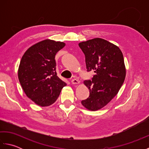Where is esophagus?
I'll list each match as a JSON object with an SVG mask.
<instances>
[{"label": "esophagus", "mask_w": 149, "mask_h": 149, "mask_svg": "<svg viewBox=\"0 0 149 149\" xmlns=\"http://www.w3.org/2000/svg\"><path fill=\"white\" fill-rule=\"evenodd\" d=\"M71 83L73 84H79V80L76 79H73L71 80Z\"/></svg>", "instance_id": "obj_1"}]
</instances>
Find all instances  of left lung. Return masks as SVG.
I'll use <instances>...</instances> for the list:
<instances>
[{
	"label": "left lung",
	"mask_w": 149,
	"mask_h": 149,
	"mask_svg": "<svg viewBox=\"0 0 149 149\" xmlns=\"http://www.w3.org/2000/svg\"><path fill=\"white\" fill-rule=\"evenodd\" d=\"M79 46L85 56L87 72H95L91 81H84L90 95L81 104L89 110H99L116 96L124 82L122 52L117 46L99 38L81 42Z\"/></svg>",
	"instance_id": "1"
}]
</instances>
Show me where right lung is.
Wrapping results in <instances>:
<instances>
[{
	"mask_svg": "<svg viewBox=\"0 0 149 149\" xmlns=\"http://www.w3.org/2000/svg\"><path fill=\"white\" fill-rule=\"evenodd\" d=\"M65 43L45 40L31 47L22 56L18 76L28 98L37 105L56 102L66 83L58 77L55 56Z\"/></svg>",
	"mask_w": 149,
	"mask_h": 149,
	"instance_id": "1",
	"label": "right lung"
}]
</instances>
